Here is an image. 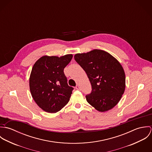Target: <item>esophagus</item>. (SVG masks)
I'll use <instances>...</instances> for the list:
<instances>
[{
  "label": "esophagus",
  "mask_w": 152,
  "mask_h": 152,
  "mask_svg": "<svg viewBox=\"0 0 152 152\" xmlns=\"http://www.w3.org/2000/svg\"><path fill=\"white\" fill-rule=\"evenodd\" d=\"M75 88L77 89H78V90H79V89H80V86H78V85H77L76 87H75Z\"/></svg>",
  "instance_id": "esophagus-1"
}]
</instances>
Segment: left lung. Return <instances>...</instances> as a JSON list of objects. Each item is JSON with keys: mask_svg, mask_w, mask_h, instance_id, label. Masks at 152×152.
Instances as JSON below:
<instances>
[{"mask_svg": "<svg viewBox=\"0 0 152 152\" xmlns=\"http://www.w3.org/2000/svg\"><path fill=\"white\" fill-rule=\"evenodd\" d=\"M75 61L86 71L92 91L87 102L100 112L113 108L120 101L125 89V74L118 61L108 53L94 50L76 54Z\"/></svg>", "mask_w": 152, "mask_h": 152, "instance_id": "obj_1", "label": "left lung"}]
</instances>
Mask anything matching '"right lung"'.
<instances>
[{"mask_svg":"<svg viewBox=\"0 0 152 152\" xmlns=\"http://www.w3.org/2000/svg\"><path fill=\"white\" fill-rule=\"evenodd\" d=\"M72 54L61 57L43 56L33 65L29 86L32 97L44 111L55 113L68 102L74 88L68 85L64 69Z\"/></svg>","mask_w":152,"mask_h":152,"instance_id":"add662e5","label":"right lung"}]
</instances>
